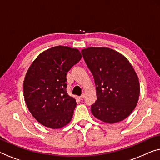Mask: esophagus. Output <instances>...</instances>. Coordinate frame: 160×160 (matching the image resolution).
<instances>
[{"instance_id":"esophagus-1","label":"esophagus","mask_w":160,"mask_h":160,"mask_svg":"<svg viewBox=\"0 0 160 160\" xmlns=\"http://www.w3.org/2000/svg\"><path fill=\"white\" fill-rule=\"evenodd\" d=\"M85 94H84V93H82V94H81V96L80 97H79V99H80V100H82L84 97H85Z\"/></svg>"}]
</instances>
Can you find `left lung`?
Segmentation results:
<instances>
[{
    "label": "left lung",
    "instance_id": "left-lung-1",
    "mask_svg": "<svg viewBox=\"0 0 160 160\" xmlns=\"http://www.w3.org/2000/svg\"><path fill=\"white\" fill-rule=\"evenodd\" d=\"M81 52L96 85L92 114L105 123L124 120L136 107L140 95L139 80L132 65L109 48L90 47Z\"/></svg>",
    "mask_w": 160,
    "mask_h": 160
}]
</instances>
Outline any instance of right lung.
I'll return each mask as SVG.
<instances>
[{"label": "right lung", "instance_id": "right-lung-1", "mask_svg": "<svg viewBox=\"0 0 160 160\" xmlns=\"http://www.w3.org/2000/svg\"><path fill=\"white\" fill-rule=\"evenodd\" d=\"M81 58L77 48L57 46L43 51L29 68L24 98L32 115L43 126L60 128L72 119L77 103L67 93L66 75Z\"/></svg>", "mask_w": 160, "mask_h": 160}]
</instances>
